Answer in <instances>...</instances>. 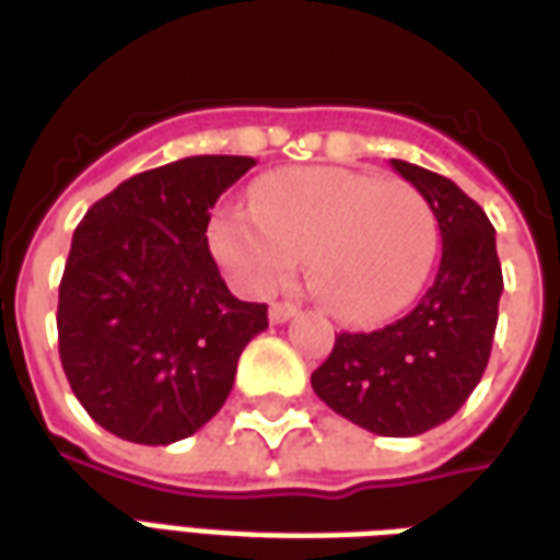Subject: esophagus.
Listing matches in <instances>:
<instances>
[{"label":"esophagus","mask_w":560,"mask_h":560,"mask_svg":"<svg viewBox=\"0 0 560 560\" xmlns=\"http://www.w3.org/2000/svg\"><path fill=\"white\" fill-rule=\"evenodd\" d=\"M295 304H287V301H277V304H271V311H268V316H271V323L273 325H280V323H289L292 316H295Z\"/></svg>","instance_id":"obj_1"}]
</instances>
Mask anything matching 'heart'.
Listing matches in <instances>:
<instances>
[{"mask_svg": "<svg viewBox=\"0 0 560 560\" xmlns=\"http://www.w3.org/2000/svg\"><path fill=\"white\" fill-rule=\"evenodd\" d=\"M210 249L237 287L265 295L307 259L311 289L355 325L383 323L425 287L438 256V220L400 180L350 168H289L261 177L247 213H220Z\"/></svg>", "mask_w": 560, "mask_h": 560, "instance_id": "obj_1", "label": "heart"}]
</instances>
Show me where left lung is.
Returning a JSON list of instances; mask_svg holds the SVG:
<instances>
[{
    "label": "left lung",
    "mask_w": 560,
    "mask_h": 560,
    "mask_svg": "<svg viewBox=\"0 0 560 560\" xmlns=\"http://www.w3.org/2000/svg\"><path fill=\"white\" fill-rule=\"evenodd\" d=\"M434 210L443 256L434 283L398 323L340 331L313 371V392L359 428L416 438L462 410L486 374L503 273L486 210L443 174L392 160Z\"/></svg>",
    "instance_id": "8db88e82"
}]
</instances>
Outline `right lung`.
I'll return each instance as SVG.
<instances>
[{
  "mask_svg": "<svg viewBox=\"0 0 560 560\" xmlns=\"http://www.w3.org/2000/svg\"><path fill=\"white\" fill-rule=\"evenodd\" d=\"M256 165L189 156L86 210L59 283V362L93 422L144 446L208 425L268 304L235 299L208 249L210 208Z\"/></svg>",
  "mask_w": 560,
  "mask_h": 560,
  "instance_id": "1",
  "label": "right lung"
}]
</instances>
